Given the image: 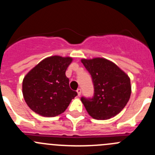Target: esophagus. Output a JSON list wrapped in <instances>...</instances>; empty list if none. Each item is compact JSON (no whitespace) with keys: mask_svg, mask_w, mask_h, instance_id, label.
Wrapping results in <instances>:
<instances>
[{"mask_svg":"<svg viewBox=\"0 0 155 155\" xmlns=\"http://www.w3.org/2000/svg\"><path fill=\"white\" fill-rule=\"evenodd\" d=\"M76 92H77V94H78V96L79 97L81 95V92H82V91H81L80 88H78L77 91H76Z\"/></svg>","mask_w":155,"mask_h":155,"instance_id":"1","label":"esophagus"}]
</instances>
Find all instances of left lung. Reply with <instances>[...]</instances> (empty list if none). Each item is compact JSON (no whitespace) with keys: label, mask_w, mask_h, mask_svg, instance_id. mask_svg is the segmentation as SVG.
I'll return each mask as SVG.
<instances>
[{"label":"left lung","mask_w":155,"mask_h":155,"mask_svg":"<svg viewBox=\"0 0 155 155\" xmlns=\"http://www.w3.org/2000/svg\"><path fill=\"white\" fill-rule=\"evenodd\" d=\"M81 61L91 76L94 87L91 99L81 98L87 113L97 120L109 119L118 115L130 97L128 75L104 58H82Z\"/></svg>","instance_id":"left-lung-1"}]
</instances>
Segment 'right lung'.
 <instances>
[{
  "instance_id": "1",
  "label": "right lung",
  "mask_w": 155,
  "mask_h": 155,
  "mask_svg": "<svg viewBox=\"0 0 155 155\" xmlns=\"http://www.w3.org/2000/svg\"><path fill=\"white\" fill-rule=\"evenodd\" d=\"M73 61L71 57L50 56L43 59L26 74L22 94L30 109L44 117L63 113L76 91L69 86L66 70Z\"/></svg>"
}]
</instances>
